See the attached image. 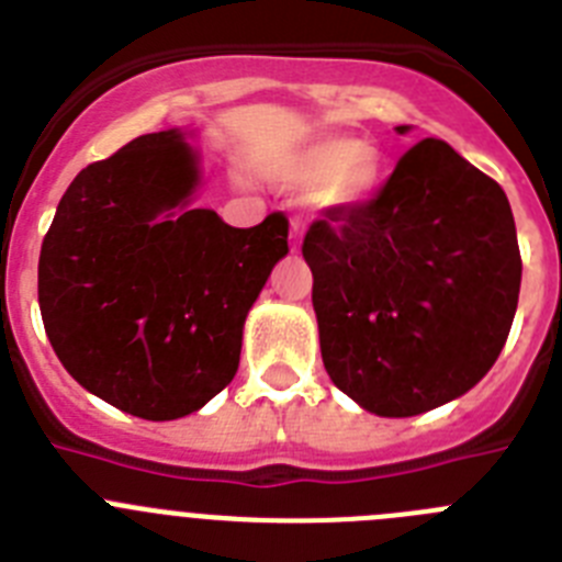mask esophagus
<instances>
[{
	"label": "esophagus",
	"mask_w": 562,
	"mask_h": 562,
	"mask_svg": "<svg viewBox=\"0 0 562 562\" xmlns=\"http://www.w3.org/2000/svg\"><path fill=\"white\" fill-rule=\"evenodd\" d=\"M302 235H305V221L291 218V246H293V249L302 244Z\"/></svg>",
	"instance_id": "1"
}]
</instances>
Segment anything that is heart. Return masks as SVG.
<instances>
[{"instance_id":"b5f03b06","label":"heart","mask_w":562,"mask_h":562,"mask_svg":"<svg viewBox=\"0 0 562 562\" xmlns=\"http://www.w3.org/2000/svg\"><path fill=\"white\" fill-rule=\"evenodd\" d=\"M274 179L296 187H318V201L336 210H358L375 199L383 161L375 148L352 136H318L307 145L266 161Z\"/></svg>"}]
</instances>
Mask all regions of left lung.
<instances>
[{"mask_svg":"<svg viewBox=\"0 0 562 562\" xmlns=\"http://www.w3.org/2000/svg\"><path fill=\"white\" fill-rule=\"evenodd\" d=\"M302 257L327 375L381 417L431 412L476 386L513 327V210L442 139L408 148L369 204L327 206Z\"/></svg>","mask_w":562,"mask_h":562,"instance_id":"8db88e82","label":"left lung"}]
</instances>
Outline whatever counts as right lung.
<instances>
[{"instance_id": "right-lung-1", "label": "right lung", "mask_w": 562, "mask_h": 562, "mask_svg": "<svg viewBox=\"0 0 562 562\" xmlns=\"http://www.w3.org/2000/svg\"><path fill=\"white\" fill-rule=\"evenodd\" d=\"M181 131L131 139L75 176L38 257L44 330L64 369L134 417L179 419L235 378L244 322L288 255V218L235 229L193 210Z\"/></svg>"}]
</instances>
